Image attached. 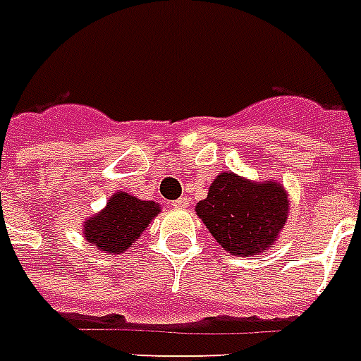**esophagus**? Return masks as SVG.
<instances>
[{"label":"esophagus","mask_w":361,"mask_h":361,"mask_svg":"<svg viewBox=\"0 0 361 361\" xmlns=\"http://www.w3.org/2000/svg\"><path fill=\"white\" fill-rule=\"evenodd\" d=\"M188 203H190V197L183 196V197H178V200H175L173 205H175L177 209H184V207H188Z\"/></svg>","instance_id":"1"}]
</instances>
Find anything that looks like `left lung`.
Masks as SVG:
<instances>
[{
	"label": "left lung",
	"mask_w": 361,
	"mask_h": 361,
	"mask_svg": "<svg viewBox=\"0 0 361 361\" xmlns=\"http://www.w3.org/2000/svg\"><path fill=\"white\" fill-rule=\"evenodd\" d=\"M289 213L283 184L251 180L232 171H221L207 197L197 202L196 215L226 253L253 257L267 253L280 240Z\"/></svg>",
	"instance_id": "8db88e82"
}]
</instances>
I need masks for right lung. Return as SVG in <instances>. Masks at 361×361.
Instances as JSON below:
<instances>
[{
	"label": "right lung",
	"instance_id": "add662e5",
	"mask_svg": "<svg viewBox=\"0 0 361 361\" xmlns=\"http://www.w3.org/2000/svg\"><path fill=\"white\" fill-rule=\"evenodd\" d=\"M159 213V203L119 190L110 196L104 209L83 221L81 234L89 245L102 253L121 255L139 242L142 232Z\"/></svg>",
	"mask_w": 361,
	"mask_h": 361
}]
</instances>
